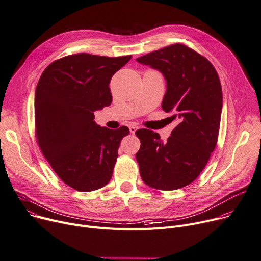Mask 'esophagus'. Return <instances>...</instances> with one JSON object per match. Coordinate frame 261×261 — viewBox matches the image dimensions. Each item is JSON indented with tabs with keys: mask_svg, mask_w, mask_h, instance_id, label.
Wrapping results in <instances>:
<instances>
[{
	"mask_svg": "<svg viewBox=\"0 0 261 261\" xmlns=\"http://www.w3.org/2000/svg\"><path fill=\"white\" fill-rule=\"evenodd\" d=\"M138 129V127L137 126H134V125H132V126H129V132L132 133V134H135L136 133V130Z\"/></svg>",
	"mask_w": 261,
	"mask_h": 261,
	"instance_id": "34e87169",
	"label": "esophagus"
}]
</instances>
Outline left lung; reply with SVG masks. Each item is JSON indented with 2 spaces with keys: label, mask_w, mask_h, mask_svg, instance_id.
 Wrapping results in <instances>:
<instances>
[{
  "label": "left lung",
  "mask_w": 261,
  "mask_h": 261,
  "mask_svg": "<svg viewBox=\"0 0 261 261\" xmlns=\"http://www.w3.org/2000/svg\"><path fill=\"white\" fill-rule=\"evenodd\" d=\"M161 72L166 80L162 109L178 124L167 142L159 134L139 129L136 153L143 182L159 190L192 183L208 163L217 142L223 93L217 72L204 56L174 44L137 58Z\"/></svg>",
  "instance_id": "obj_1"
}]
</instances>
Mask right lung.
<instances>
[{
    "label": "right lung",
    "instance_id": "add662e5",
    "mask_svg": "<svg viewBox=\"0 0 261 261\" xmlns=\"http://www.w3.org/2000/svg\"><path fill=\"white\" fill-rule=\"evenodd\" d=\"M130 58L69 55L50 64L38 80V145L62 181L78 191L97 190L110 182L120 142L129 134L126 126H99L94 112L112 103L111 78Z\"/></svg>",
    "mask_w": 261,
    "mask_h": 261
}]
</instances>
